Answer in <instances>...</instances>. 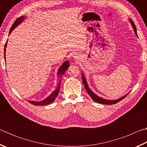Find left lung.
Segmentation results:
<instances>
[{"label": "left lung", "mask_w": 147, "mask_h": 147, "mask_svg": "<svg viewBox=\"0 0 147 147\" xmlns=\"http://www.w3.org/2000/svg\"><path fill=\"white\" fill-rule=\"evenodd\" d=\"M130 23H131V25H132V26H133L134 30V32H135V34H136V36H138V34H137V32H136V27L135 24H134V21H133L131 19H130ZM82 80H83V83H84V87H85V88H86V89L87 92H88V94H89V95H90L91 98L93 99V100L94 101H95V102H98V103L109 104V105H111V104H114L117 103L118 102L121 101V100H123V98H124L126 97V96H127V94H126L125 96H123V97H122V98H119V99H117V100H106V99H104V98H101V97H99V96H98L97 95H96V94H94V93H93V92H92V91L90 90V89H89V88H88V84H87V83H86V80H85V78H84V75H82Z\"/></svg>", "instance_id": "obj_1"}]
</instances>
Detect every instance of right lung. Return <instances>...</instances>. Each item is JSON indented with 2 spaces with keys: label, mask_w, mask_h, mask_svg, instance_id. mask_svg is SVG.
<instances>
[{
  "label": "right lung",
  "mask_w": 147,
  "mask_h": 147,
  "mask_svg": "<svg viewBox=\"0 0 147 147\" xmlns=\"http://www.w3.org/2000/svg\"><path fill=\"white\" fill-rule=\"evenodd\" d=\"M24 18V16H21V17H19V18H17L16 20V21L14 22L13 25H12L11 27L9 34H10L11 31L13 30L16 28L17 25H19V24L21 23L22 21H23ZM6 44H7V41L6 42V43H5V45H4V58H5V51H6ZM69 67V62L68 61L64 62L63 65H62L60 67H59L58 74H59V75H60V74H61V75H63L65 72L67 70ZM59 87H60V84H59L57 89L55 91H53V93H52V94L49 96V97H47L46 99H45V100H42L41 102H34V101H28V102L30 104H34V105H35V106H43V105H47V104H49L50 103L53 102L55 100V98L57 97V96H58V94L59 93Z\"/></svg>",
  "instance_id": "right-lung-1"
}]
</instances>
